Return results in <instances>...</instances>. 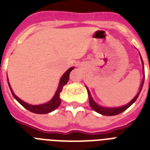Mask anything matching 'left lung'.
Masks as SVG:
<instances>
[{
  "label": "left lung",
  "instance_id": "left-lung-1",
  "mask_svg": "<svg viewBox=\"0 0 150 150\" xmlns=\"http://www.w3.org/2000/svg\"><path fill=\"white\" fill-rule=\"evenodd\" d=\"M142 59V57H141ZM142 65H143V61H142ZM143 71H144V66H143ZM144 79H145V74H144V78H143V80H142V85H141V87H140V90L139 92V93L135 96V98L132 100L130 102L128 103V104L125 105L123 107H114V108H108V107H101V106H99L98 104H96V103L94 102V100H93L91 96V94H90V92L88 89V88L86 87L87 92H88V95H89V104H90V107L93 108V110H94L95 111L99 113V114H102V115H106V116H113V115H117V114H121V112L125 111L126 109H128V107H130L131 105L133 103L135 102V100H137L138 96H139V93L141 90L142 89V86H143V83H144Z\"/></svg>",
  "mask_w": 150,
  "mask_h": 150
}]
</instances>
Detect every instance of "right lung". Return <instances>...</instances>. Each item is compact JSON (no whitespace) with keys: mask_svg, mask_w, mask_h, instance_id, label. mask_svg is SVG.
Masks as SVG:
<instances>
[{"mask_svg":"<svg viewBox=\"0 0 150 150\" xmlns=\"http://www.w3.org/2000/svg\"><path fill=\"white\" fill-rule=\"evenodd\" d=\"M73 68H74L73 67L72 68H70L65 73H64V74L63 76L61 77V80H60V83H59L58 88L57 89L56 93L54 94V97L51 99L50 101L44 104L31 105L29 104V103H25L24 101H22V100H20L18 97H17V96L14 94L12 89H11V88L10 86V84H8V86L10 87L11 92V93H12L13 96L15 98V100H17L18 102L22 106H23L25 109H27L28 110H29V111L33 112V113H35V114H48V113H50V112L53 111V110H54L55 109H57V108L60 106V104H61L60 93H61V91H62V89H63L64 86L67 84V82H68L69 74H70L71 71L72 70Z\"/></svg>","mask_w":150,"mask_h":150,"instance_id":"obj_1","label":"right lung"}]
</instances>
